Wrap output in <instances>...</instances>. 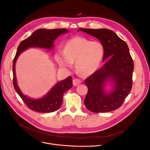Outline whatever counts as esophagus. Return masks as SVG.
<instances>
[{"label":"esophagus","mask_w":150,"mask_h":150,"mask_svg":"<svg viewBox=\"0 0 150 150\" xmlns=\"http://www.w3.org/2000/svg\"><path fill=\"white\" fill-rule=\"evenodd\" d=\"M72 82H73V85L75 86H76L79 85V84L81 83V81L80 79L76 78V79H73V81H72Z\"/></svg>","instance_id":"obj_1"}]
</instances>
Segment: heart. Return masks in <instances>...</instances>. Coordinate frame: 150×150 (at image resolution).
<instances>
[{"label": "heart", "mask_w": 150, "mask_h": 150, "mask_svg": "<svg viewBox=\"0 0 150 150\" xmlns=\"http://www.w3.org/2000/svg\"><path fill=\"white\" fill-rule=\"evenodd\" d=\"M104 54V46L99 41L76 37L67 40L62 51H58L56 53L55 58L59 65L63 68H71L75 61L77 71L88 76L98 69Z\"/></svg>", "instance_id": "heart-1"}]
</instances>
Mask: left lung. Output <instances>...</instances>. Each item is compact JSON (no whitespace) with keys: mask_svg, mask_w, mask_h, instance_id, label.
Segmentation results:
<instances>
[{"mask_svg":"<svg viewBox=\"0 0 150 150\" xmlns=\"http://www.w3.org/2000/svg\"><path fill=\"white\" fill-rule=\"evenodd\" d=\"M78 30L100 40L104 49L103 61L107 59L102 67L84 81L88 89L84 99L85 106L93 112L117 110L129 94L133 85L134 63L128 45L110 29L79 28ZM109 80L114 86L111 92L106 93L103 87Z\"/></svg>","mask_w":150,"mask_h":150,"instance_id":"left-lung-1","label":"left lung"}]
</instances>
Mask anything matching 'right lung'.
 I'll return each instance as SVG.
<instances>
[{
  "mask_svg": "<svg viewBox=\"0 0 150 150\" xmlns=\"http://www.w3.org/2000/svg\"><path fill=\"white\" fill-rule=\"evenodd\" d=\"M68 32L69 30L66 29H40L34 32L29 38L22 40L18 46L12 65L13 85L16 92L19 95L27 106L31 110L38 112L46 113L54 112L59 110L62 103L63 94L72 88V77H67L66 79L57 83L44 97L38 99H30L22 94L19 88L18 87L15 72V65L17 59L22 51L29 47H37L52 49L54 47V40L59 35L67 33Z\"/></svg>",
  "mask_w": 150,
  "mask_h": 150,
  "instance_id": "add662e5",
  "label": "right lung"
}]
</instances>
